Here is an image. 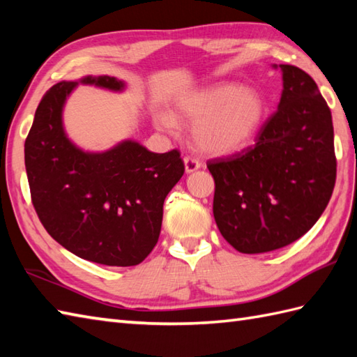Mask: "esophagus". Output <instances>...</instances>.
Here are the masks:
<instances>
[{"instance_id": "34e87169", "label": "esophagus", "mask_w": 357, "mask_h": 357, "mask_svg": "<svg viewBox=\"0 0 357 357\" xmlns=\"http://www.w3.org/2000/svg\"><path fill=\"white\" fill-rule=\"evenodd\" d=\"M184 164H185V172L187 173H192L195 170H198L199 167L202 165L199 159L195 158V156H185L184 158Z\"/></svg>"}]
</instances>
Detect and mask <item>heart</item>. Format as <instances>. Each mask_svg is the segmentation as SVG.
Masks as SVG:
<instances>
[{
	"instance_id": "obj_1",
	"label": "heart",
	"mask_w": 357,
	"mask_h": 357,
	"mask_svg": "<svg viewBox=\"0 0 357 357\" xmlns=\"http://www.w3.org/2000/svg\"><path fill=\"white\" fill-rule=\"evenodd\" d=\"M179 112L196 124L198 147L210 153H233L252 141L265 115L262 96L238 84H221L185 95ZM158 124L174 128L173 116L162 113Z\"/></svg>"
}]
</instances>
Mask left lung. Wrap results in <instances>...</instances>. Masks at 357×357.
<instances>
[{
  "instance_id": "left-lung-1",
  "label": "left lung",
  "mask_w": 357,
  "mask_h": 357,
  "mask_svg": "<svg viewBox=\"0 0 357 357\" xmlns=\"http://www.w3.org/2000/svg\"><path fill=\"white\" fill-rule=\"evenodd\" d=\"M279 67L282 96L255 146L207 161L215 179L218 229L247 255L282 248L304 236L328 206L336 183L327 101L307 72Z\"/></svg>"
}]
</instances>
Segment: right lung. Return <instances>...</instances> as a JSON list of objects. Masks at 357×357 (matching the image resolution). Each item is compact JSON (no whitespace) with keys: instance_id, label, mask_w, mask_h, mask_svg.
<instances>
[{"instance_id":"add662e5","label":"right lung","mask_w":357,"mask_h":357,"mask_svg":"<svg viewBox=\"0 0 357 357\" xmlns=\"http://www.w3.org/2000/svg\"><path fill=\"white\" fill-rule=\"evenodd\" d=\"M84 84L121 90L112 77ZM77 82H58L38 104L24 144L30 196L44 229L82 259L112 267L141 264L156 245L165 196L184 174L178 149L153 153L124 141L86 153L67 139L61 113Z\"/></svg>"}]
</instances>
